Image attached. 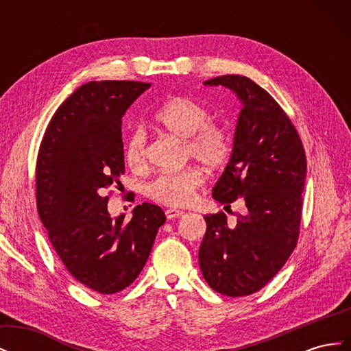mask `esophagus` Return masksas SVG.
<instances>
[{
    "instance_id": "esophagus-1",
    "label": "esophagus",
    "mask_w": 351,
    "mask_h": 351,
    "mask_svg": "<svg viewBox=\"0 0 351 351\" xmlns=\"http://www.w3.org/2000/svg\"><path fill=\"white\" fill-rule=\"evenodd\" d=\"M184 214L183 210H180V209H173V208H169V209H167L165 210V217H167V219H174V218H178V217H182Z\"/></svg>"
}]
</instances>
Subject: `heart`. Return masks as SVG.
<instances>
[{"label":"heart","mask_w":351,"mask_h":351,"mask_svg":"<svg viewBox=\"0 0 351 351\" xmlns=\"http://www.w3.org/2000/svg\"><path fill=\"white\" fill-rule=\"evenodd\" d=\"M210 114L199 101L177 95L159 105L152 120L161 129L184 139V155L193 156L208 168L224 164L231 152V141L224 127L209 121ZM125 164L134 171L146 167V137L142 130L129 134L124 146ZM204 183V173L197 167L158 174L146 186V195L159 204L184 206L193 200Z\"/></svg>","instance_id":"b5f03b06"}]
</instances>
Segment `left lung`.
I'll return each instance as SVG.
<instances>
[{"label":"left lung","mask_w":351,"mask_h":351,"mask_svg":"<svg viewBox=\"0 0 351 351\" xmlns=\"http://www.w3.org/2000/svg\"><path fill=\"white\" fill-rule=\"evenodd\" d=\"M204 84L224 86L241 102L232 151L212 197L228 208L240 199L246 210L231 227L222 212L205 217L199 265L210 289L249 295L277 275L295 247L306 155L293 123L259 84L239 74Z\"/></svg>","instance_id":"8db88e82"}]
</instances>
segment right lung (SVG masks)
Instances as JSON below:
<instances>
[{
  "label": "right lung",
  "instance_id": "1",
  "mask_svg": "<svg viewBox=\"0 0 351 351\" xmlns=\"http://www.w3.org/2000/svg\"><path fill=\"white\" fill-rule=\"evenodd\" d=\"M149 83L102 80L82 84L62 102L42 139L36 204L42 224L69 272L88 289L112 294L129 287L149 258L164 210L137 205L115 219L105 190L121 186V119Z\"/></svg>",
  "mask_w": 351,
  "mask_h": 351
}]
</instances>
